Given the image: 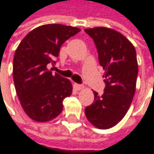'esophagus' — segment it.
Segmentation results:
<instances>
[{
    "label": "esophagus",
    "instance_id": "1",
    "mask_svg": "<svg viewBox=\"0 0 154 154\" xmlns=\"http://www.w3.org/2000/svg\"><path fill=\"white\" fill-rule=\"evenodd\" d=\"M74 86H75V88L76 90H81V89L84 88V86L83 85H80V84H75Z\"/></svg>",
    "mask_w": 154,
    "mask_h": 154
}]
</instances>
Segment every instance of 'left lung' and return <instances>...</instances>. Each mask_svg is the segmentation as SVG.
<instances>
[{"mask_svg": "<svg viewBox=\"0 0 154 154\" xmlns=\"http://www.w3.org/2000/svg\"><path fill=\"white\" fill-rule=\"evenodd\" d=\"M85 31L97 47L106 84L102 96L94 92V102L85 114L96 127L108 129L124 118L133 101L138 75L136 51L124 35L112 29L97 27Z\"/></svg>", "mask_w": 154, "mask_h": 154, "instance_id": "left-lung-1", "label": "left lung"}]
</instances>
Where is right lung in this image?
Returning <instances> with one entry per match:
<instances>
[{"label": "right lung", "mask_w": 154, "mask_h": 154, "mask_svg": "<svg viewBox=\"0 0 154 154\" xmlns=\"http://www.w3.org/2000/svg\"><path fill=\"white\" fill-rule=\"evenodd\" d=\"M80 29L62 24L39 26L21 40L13 58V81L25 113L37 122L56 118L63 100L72 93L71 82L48 69L56 64L62 44Z\"/></svg>", "instance_id": "1"}]
</instances>
